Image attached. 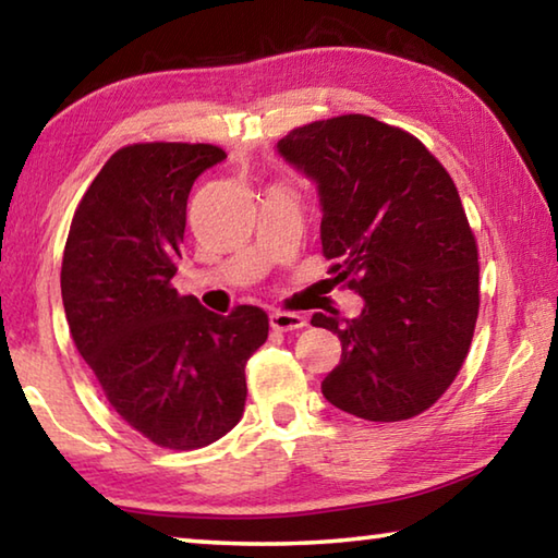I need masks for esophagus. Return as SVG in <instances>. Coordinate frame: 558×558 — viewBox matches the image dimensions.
Listing matches in <instances>:
<instances>
[{"label": "esophagus", "mask_w": 558, "mask_h": 558, "mask_svg": "<svg viewBox=\"0 0 558 558\" xmlns=\"http://www.w3.org/2000/svg\"><path fill=\"white\" fill-rule=\"evenodd\" d=\"M307 325V319L298 315V313H270V327L276 329V332H292V329H302Z\"/></svg>", "instance_id": "obj_1"}]
</instances>
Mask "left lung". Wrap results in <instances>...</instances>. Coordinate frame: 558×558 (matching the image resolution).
I'll return each mask as SVG.
<instances>
[{
  "label": "left lung",
  "instance_id": "1",
  "mask_svg": "<svg viewBox=\"0 0 558 558\" xmlns=\"http://www.w3.org/2000/svg\"><path fill=\"white\" fill-rule=\"evenodd\" d=\"M278 155L315 182L329 272L364 300L359 317L310 319L342 342L325 399L364 421L413 418L456 379L477 323V243L456 184L421 140L369 116L310 122Z\"/></svg>",
  "mask_w": 558,
  "mask_h": 558
}]
</instances>
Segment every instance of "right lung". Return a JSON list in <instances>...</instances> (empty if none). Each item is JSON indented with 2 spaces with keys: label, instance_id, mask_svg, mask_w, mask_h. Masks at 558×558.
<instances>
[{
  "label": "right lung",
  "instance_id": "1",
  "mask_svg": "<svg viewBox=\"0 0 558 558\" xmlns=\"http://www.w3.org/2000/svg\"><path fill=\"white\" fill-rule=\"evenodd\" d=\"M221 147L130 145L112 155L75 209L61 266L65 319L112 409L157 446L194 450L226 436L245 405V364L268 315L229 317L172 288L196 177Z\"/></svg>",
  "mask_w": 558,
  "mask_h": 558
}]
</instances>
